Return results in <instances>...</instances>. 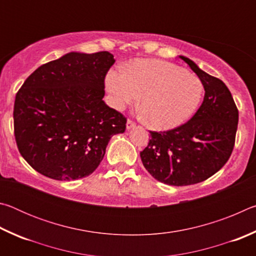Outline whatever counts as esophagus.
<instances>
[{"mask_svg": "<svg viewBox=\"0 0 256 256\" xmlns=\"http://www.w3.org/2000/svg\"><path fill=\"white\" fill-rule=\"evenodd\" d=\"M136 126V123L133 122V120H128V122H126V128L128 130H131L132 128H134Z\"/></svg>", "mask_w": 256, "mask_h": 256, "instance_id": "obj_1", "label": "esophagus"}]
</instances>
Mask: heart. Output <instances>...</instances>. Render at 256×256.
<instances>
[{"label": "heart", "mask_w": 256, "mask_h": 256, "mask_svg": "<svg viewBox=\"0 0 256 256\" xmlns=\"http://www.w3.org/2000/svg\"><path fill=\"white\" fill-rule=\"evenodd\" d=\"M105 84L112 105L123 110L140 99L146 123L154 130L184 124L200 105L203 84L196 76L162 60H136L126 72L110 70Z\"/></svg>", "instance_id": "heart-1"}]
</instances>
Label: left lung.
Instances as JSON below:
<instances>
[{
	"label": "left lung",
	"instance_id": "8db88e82",
	"mask_svg": "<svg viewBox=\"0 0 256 256\" xmlns=\"http://www.w3.org/2000/svg\"><path fill=\"white\" fill-rule=\"evenodd\" d=\"M196 73L204 88L202 105L188 122L151 138L140 157L156 180L172 186L200 183L228 162L235 144L238 110L227 86L180 56Z\"/></svg>",
	"mask_w": 256,
	"mask_h": 256
}]
</instances>
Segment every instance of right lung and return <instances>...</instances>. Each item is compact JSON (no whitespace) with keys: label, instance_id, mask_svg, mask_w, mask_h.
Listing matches in <instances>:
<instances>
[{"label":"right lung","instance_id":"right-lung-1","mask_svg":"<svg viewBox=\"0 0 256 256\" xmlns=\"http://www.w3.org/2000/svg\"><path fill=\"white\" fill-rule=\"evenodd\" d=\"M110 52H71L34 71L16 92L14 136L19 152L34 170L56 180L86 177L96 170L126 118L107 106Z\"/></svg>","mask_w":256,"mask_h":256}]
</instances>
